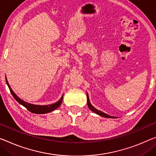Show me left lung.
Instances as JSON below:
<instances>
[{
    "label": "left lung",
    "instance_id": "8db88e82",
    "mask_svg": "<svg viewBox=\"0 0 156 156\" xmlns=\"http://www.w3.org/2000/svg\"><path fill=\"white\" fill-rule=\"evenodd\" d=\"M87 105H88V107H89V108H90V109L91 111H92V112H94L96 113V114H97V115H98L101 116V117H105V118H115L114 117H112V116L108 115H107V114H105V113H104V112H101V111L98 110H97V109H96L95 108H94L93 106L91 105L90 100H89L88 94H87Z\"/></svg>",
    "mask_w": 156,
    "mask_h": 156
}]
</instances>
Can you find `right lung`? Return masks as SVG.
I'll return each mask as SVG.
<instances>
[{
    "instance_id": "add662e5",
    "label": "right lung",
    "mask_w": 156,
    "mask_h": 156,
    "mask_svg": "<svg viewBox=\"0 0 156 156\" xmlns=\"http://www.w3.org/2000/svg\"><path fill=\"white\" fill-rule=\"evenodd\" d=\"M5 80H6V83H7V86H8L9 90H10L11 94H12V96H13V97L15 98L17 102H19L21 105L24 106V107L26 108L27 110H29L30 112H33V113H34V114H45V113H48V112H52V111H53V110H55L56 108H58L59 106L61 105L62 101L63 96H62L60 99L59 100L58 102L53 103V104H51V105H39L30 104V103H26V102H25L24 101L21 99L20 98H19L18 96L16 95V94L14 93L13 91H12V90L11 87H10V86H9V85L8 82H7V78H5Z\"/></svg>"
}]
</instances>
